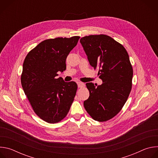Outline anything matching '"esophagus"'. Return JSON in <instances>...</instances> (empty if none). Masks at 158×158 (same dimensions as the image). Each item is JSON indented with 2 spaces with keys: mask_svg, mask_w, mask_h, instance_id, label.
<instances>
[{
  "mask_svg": "<svg viewBox=\"0 0 158 158\" xmlns=\"http://www.w3.org/2000/svg\"><path fill=\"white\" fill-rule=\"evenodd\" d=\"M77 85H78V87H83L84 86V84L83 82H77Z\"/></svg>",
  "mask_w": 158,
  "mask_h": 158,
  "instance_id": "34e87169",
  "label": "esophagus"
}]
</instances>
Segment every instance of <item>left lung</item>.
<instances>
[{
	"label": "left lung",
	"instance_id": "obj_1",
	"mask_svg": "<svg viewBox=\"0 0 158 158\" xmlns=\"http://www.w3.org/2000/svg\"><path fill=\"white\" fill-rule=\"evenodd\" d=\"M80 42L102 80L101 85L85 84L89 97L84 106L95 121H106L119 113L130 94L133 71L129 55L123 45L106 35L85 36Z\"/></svg>",
	"mask_w": 158,
	"mask_h": 158
}]
</instances>
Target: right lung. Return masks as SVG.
<instances>
[{"label":"right lung","mask_w":158,"mask_h":158,"mask_svg":"<svg viewBox=\"0 0 158 158\" xmlns=\"http://www.w3.org/2000/svg\"><path fill=\"white\" fill-rule=\"evenodd\" d=\"M80 37L45 40L25 58L21 84L35 113L49 123H56L68 113L77 85L56 79L57 72L66 69L65 60Z\"/></svg>","instance_id":"1"}]
</instances>
